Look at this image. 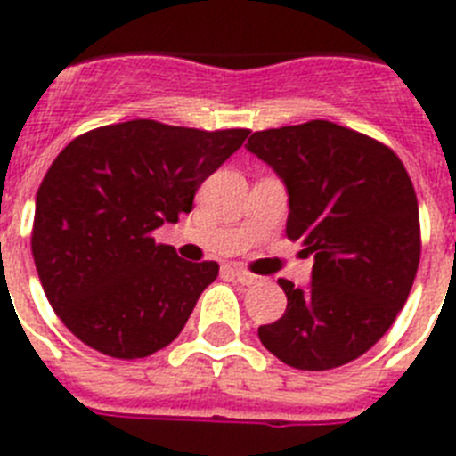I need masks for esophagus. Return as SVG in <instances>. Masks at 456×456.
<instances>
[{
    "instance_id": "obj_1",
    "label": "esophagus",
    "mask_w": 456,
    "mask_h": 456,
    "mask_svg": "<svg viewBox=\"0 0 456 456\" xmlns=\"http://www.w3.org/2000/svg\"><path fill=\"white\" fill-rule=\"evenodd\" d=\"M231 272H232V276H235L241 285H256L257 281H260V278H257L256 273L247 272V269H241V267H232Z\"/></svg>"
}]
</instances>
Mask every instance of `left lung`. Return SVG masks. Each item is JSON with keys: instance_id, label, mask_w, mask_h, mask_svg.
<instances>
[{"instance_id": "8db88e82", "label": "left lung", "mask_w": 456, "mask_h": 456, "mask_svg": "<svg viewBox=\"0 0 456 456\" xmlns=\"http://www.w3.org/2000/svg\"><path fill=\"white\" fill-rule=\"evenodd\" d=\"M248 152L288 189L285 232L313 256L310 283L278 281L285 315L257 329L297 370L363 356L395 322L420 263L418 199L400 157L329 120L253 132Z\"/></svg>"}]
</instances>
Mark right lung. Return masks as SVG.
I'll return each mask as SVG.
<instances>
[{
  "mask_svg": "<svg viewBox=\"0 0 456 456\" xmlns=\"http://www.w3.org/2000/svg\"><path fill=\"white\" fill-rule=\"evenodd\" d=\"M247 136L139 118L59 152L36 193L31 253L47 301L84 345L143 358L178 338L219 265L187 263L152 231L189 215Z\"/></svg>",
  "mask_w": 456,
  "mask_h": 456,
  "instance_id": "obj_1",
  "label": "right lung"
}]
</instances>
